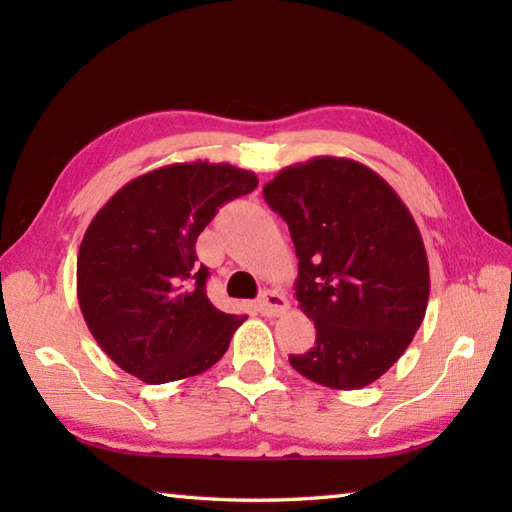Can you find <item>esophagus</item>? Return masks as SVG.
Returning a JSON list of instances; mask_svg holds the SVG:
<instances>
[{"label":"esophagus","instance_id":"obj_1","mask_svg":"<svg viewBox=\"0 0 512 512\" xmlns=\"http://www.w3.org/2000/svg\"><path fill=\"white\" fill-rule=\"evenodd\" d=\"M255 306L264 317H279V314H284L288 310V299L281 295L279 290H264Z\"/></svg>","mask_w":512,"mask_h":512}]
</instances>
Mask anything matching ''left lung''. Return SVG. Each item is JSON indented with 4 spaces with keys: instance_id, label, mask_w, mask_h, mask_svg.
<instances>
[{
    "instance_id": "8db88e82",
    "label": "left lung",
    "mask_w": 512,
    "mask_h": 512,
    "mask_svg": "<svg viewBox=\"0 0 512 512\" xmlns=\"http://www.w3.org/2000/svg\"><path fill=\"white\" fill-rule=\"evenodd\" d=\"M299 259L295 295L317 328L290 365L312 383L361 389L405 354L427 312L429 262L409 209L361 162L321 156L264 187Z\"/></svg>"
}]
</instances>
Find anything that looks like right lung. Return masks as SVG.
Listing matches in <instances>:
<instances>
[{
    "instance_id": "right-lung-1",
    "label": "right lung",
    "mask_w": 512,
    "mask_h": 512,
    "mask_svg": "<svg viewBox=\"0 0 512 512\" xmlns=\"http://www.w3.org/2000/svg\"><path fill=\"white\" fill-rule=\"evenodd\" d=\"M257 187L253 171L178 162L127 182L94 215L76 259V295L101 350L149 385L198 376L246 321L206 297L195 242L217 209Z\"/></svg>"
}]
</instances>
